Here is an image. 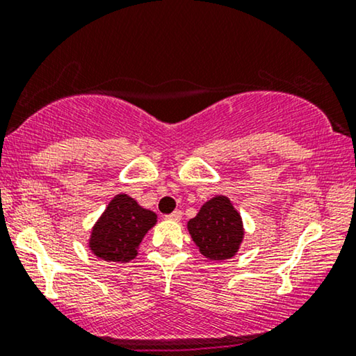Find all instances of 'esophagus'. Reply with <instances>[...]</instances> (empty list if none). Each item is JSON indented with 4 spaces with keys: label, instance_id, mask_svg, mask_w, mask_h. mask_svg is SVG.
I'll list each match as a JSON object with an SVG mask.
<instances>
[{
    "label": "esophagus",
    "instance_id": "obj_1",
    "mask_svg": "<svg viewBox=\"0 0 356 356\" xmlns=\"http://www.w3.org/2000/svg\"><path fill=\"white\" fill-rule=\"evenodd\" d=\"M181 217H183L181 211H175L172 213H168V216H165L167 220H173V222H179V220H181Z\"/></svg>",
    "mask_w": 356,
    "mask_h": 356
}]
</instances>
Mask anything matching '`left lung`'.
<instances>
[{"label": "left lung", "mask_w": 356, "mask_h": 356, "mask_svg": "<svg viewBox=\"0 0 356 356\" xmlns=\"http://www.w3.org/2000/svg\"><path fill=\"white\" fill-rule=\"evenodd\" d=\"M188 230L199 251L212 261L230 259L243 240V223L225 196H217L204 204L188 222Z\"/></svg>", "instance_id": "1"}]
</instances>
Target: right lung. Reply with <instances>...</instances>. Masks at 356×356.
Returning <instances> with one entry per match:
<instances>
[{
	"label": "right lung",
	"instance_id": "right-lung-1",
	"mask_svg": "<svg viewBox=\"0 0 356 356\" xmlns=\"http://www.w3.org/2000/svg\"><path fill=\"white\" fill-rule=\"evenodd\" d=\"M155 222L152 211L140 207L128 194H118L95 223L90 250L106 262H128L138 254V246Z\"/></svg>",
	"mask_w": 356,
	"mask_h": 356
}]
</instances>
